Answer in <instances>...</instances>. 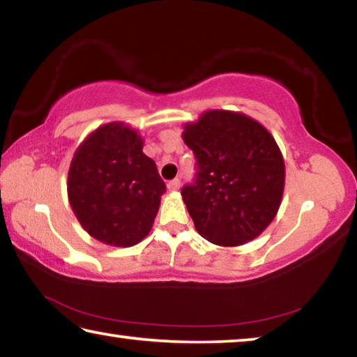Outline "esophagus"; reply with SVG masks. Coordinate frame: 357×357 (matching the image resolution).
<instances>
[{"label":"esophagus","mask_w":357,"mask_h":357,"mask_svg":"<svg viewBox=\"0 0 357 357\" xmlns=\"http://www.w3.org/2000/svg\"><path fill=\"white\" fill-rule=\"evenodd\" d=\"M167 187H168V190H170V192H176V190H179V187H181V181L179 179H172L170 183L167 184Z\"/></svg>","instance_id":"esophagus-1"}]
</instances>
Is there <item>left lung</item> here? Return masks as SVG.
I'll use <instances>...</instances> for the list:
<instances>
[{
  "label": "left lung",
  "mask_w": 357,
  "mask_h": 357,
  "mask_svg": "<svg viewBox=\"0 0 357 357\" xmlns=\"http://www.w3.org/2000/svg\"><path fill=\"white\" fill-rule=\"evenodd\" d=\"M197 179L181 190L197 231L222 247L258 238L274 220L285 162L269 130L239 112L208 110L184 126Z\"/></svg>",
  "instance_id": "1"
}]
</instances>
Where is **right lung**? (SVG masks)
<instances>
[{
	"instance_id": "obj_1",
	"label": "right lung",
	"mask_w": 357,
	"mask_h": 357,
	"mask_svg": "<svg viewBox=\"0 0 357 357\" xmlns=\"http://www.w3.org/2000/svg\"><path fill=\"white\" fill-rule=\"evenodd\" d=\"M167 190L143 138L114 121L93 130L77 148L68 174V195L89 236L130 247L148 236Z\"/></svg>"
}]
</instances>
